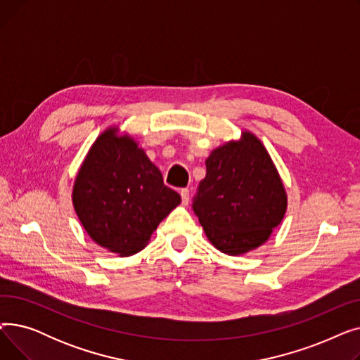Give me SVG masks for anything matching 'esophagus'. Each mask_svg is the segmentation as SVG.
<instances>
[{
  "instance_id": "1",
  "label": "esophagus",
  "mask_w": 360,
  "mask_h": 360,
  "mask_svg": "<svg viewBox=\"0 0 360 360\" xmlns=\"http://www.w3.org/2000/svg\"><path fill=\"white\" fill-rule=\"evenodd\" d=\"M181 197H182L184 205H188V202H190V190H188V188L181 190Z\"/></svg>"
}]
</instances>
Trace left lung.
Here are the masks:
<instances>
[{"mask_svg":"<svg viewBox=\"0 0 360 360\" xmlns=\"http://www.w3.org/2000/svg\"><path fill=\"white\" fill-rule=\"evenodd\" d=\"M193 210L214 248L228 255L267 242L288 209V195L266 147L250 131L205 160Z\"/></svg>","mask_w":360,"mask_h":360,"instance_id":"left-lung-1","label":"left lung"}]
</instances>
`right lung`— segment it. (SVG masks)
<instances>
[{
  "label": "right lung",
  "mask_w": 360,
  "mask_h": 360,
  "mask_svg": "<svg viewBox=\"0 0 360 360\" xmlns=\"http://www.w3.org/2000/svg\"><path fill=\"white\" fill-rule=\"evenodd\" d=\"M179 202L139 143L118 136V127L93 143L72 186L74 210L87 235L120 257L141 251Z\"/></svg>",
  "instance_id": "add662e5"
}]
</instances>
